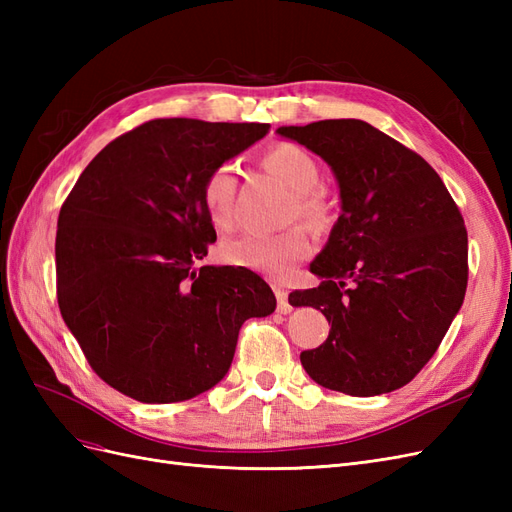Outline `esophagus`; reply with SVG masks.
Masks as SVG:
<instances>
[{
	"instance_id": "1",
	"label": "esophagus",
	"mask_w": 512,
	"mask_h": 512,
	"mask_svg": "<svg viewBox=\"0 0 512 512\" xmlns=\"http://www.w3.org/2000/svg\"><path fill=\"white\" fill-rule=\"evenodd\" d=\"M273 292L277 297V309H280V314H290L292 305L288 303V290L282 284H273Z\"/></svg>"
}]
</instances>
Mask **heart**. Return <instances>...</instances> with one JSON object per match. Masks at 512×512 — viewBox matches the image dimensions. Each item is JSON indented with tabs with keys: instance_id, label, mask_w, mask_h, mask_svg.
Segmentation results:
<instances>
[{
	"instance_id": "heart-1",
	"label": "heart",
	"mask_w": 512,
	"mask_h": 512,
	"mask_svg": "<svg viewBox=\"0 0 512 512\" xmlns=\"http://www.w3.org/2000/svg\"><path fill=\"white\" fill-rule=\"evenodd\" d=\"M265 166L280 179L290 194H294V213L312 228H324L331 222L329 207L314 192L320 185V170L316 160L305 149L292 143L273 147ZM237 170L232 164H222L207 177L203 185V205L209 220L218 228H230L235 220ZM312 252V243L303 228H288L277 235L243 232L222 243L220 256L232 267L250 269L273 280H284L299 260Z\"/></svg>"
}]
</instances>
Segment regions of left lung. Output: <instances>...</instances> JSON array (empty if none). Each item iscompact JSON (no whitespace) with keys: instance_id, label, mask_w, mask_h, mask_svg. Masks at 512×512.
Returning a JSON list of instances; mask_svg holds the SVG:
<instances>
[{"instance_id":"obj_1","label":"left lung","mask_w":512,"mask_h":512,"mask_svg":"<svg viewBox=\"0 0 512 512\" xmlns=\"http://www.w3.org/2000/svg\"><path fill=\"white\" fill-rule=\"evenodd\" d=\"M333 170L342 213L309 271L320 286L294 307L327 316V342L301 352L324 389L374 397L408 384L451 327L468 286V232L446 185L418 153L361 119L282 126Z\"/></svg>"}]
</instances>
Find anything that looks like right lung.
I'll use <instances>...</instances> for the list:
<instances>
[{"label": "right lung", "instance_id": "obj_1", "mask_svg": "<svg viewBox=\"0 0 512 512\" xmlns=\"http://www.w3.org/2000/svg\"><path fill=\"white\" fill-rule=\"evenodd\" d=\"M269 123L153 119L89 162L57 220V301L96 374L143 404L218 384L241 324L275 312L247 269L203 265L215 228L211 170L267 136Z\"/></svg>", "mask_w": 512, "mask_h": 512}]
</instances>
